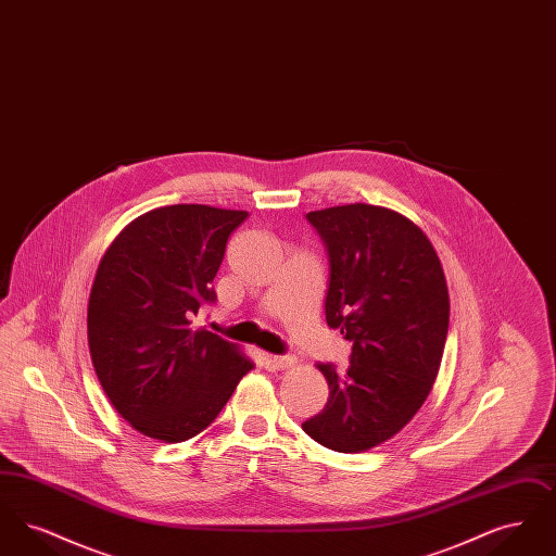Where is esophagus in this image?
<instances>
[{
  "label": "esophagus",
  "mask_w": 556,
  "mask_h": 556,
  "mask_svg": "<svg viewBox=\"0 0 556 556\" xmlns=\"http://www.w3.org/2000/svg\"><path fill=\"white\" fill-rule=\"evenodd\" d=\"M295 365V356L283 354V356H270V367L277 370L291 369Z\"/></svg>",
  "instance_id": "esophagus-1"
}]
</instances>
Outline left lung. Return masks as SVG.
I'll use <instances>...</instances> for the list:
<instances>
[{"label":"left lung","instance_id":"8db88e82","mask_svg":"<svg viewBox=\"0 0 556 556\" xmlns=\"http://www.w3.org/2000/svg\"><path fill=\"white\" fill-rule=\"evenodd\" d=\"M306 218L329 256L327 325L352 354L344 372L318 363L329 400L302 429L325 448L365 452L394 438L433 388L448 336L444 268L400 212L345 204Z\"/></svg>","mask_w":556,"mask_h":556}]
</instances>
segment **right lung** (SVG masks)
Returning <instances> with one entry per match:
<instances>
[{
  "label": "right lung",
  "mask_w": 556,
  "mask_h": 556,
  "mask_svg": "<svg viewBox=\"0 0 556 556\" xmlns=\"http://www.w3.org/2000/svg\"><path fill=\"white\" fill-rule=\"evenodd\" d=\"M245 211L175 204L131 220L102 256L87 306V342L110 404L166 444L204 431L254 363L233 342L193 329Z\"/></svg>",
  "instance_id": "right-lung-1"
}]
</instances>
